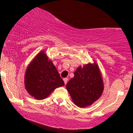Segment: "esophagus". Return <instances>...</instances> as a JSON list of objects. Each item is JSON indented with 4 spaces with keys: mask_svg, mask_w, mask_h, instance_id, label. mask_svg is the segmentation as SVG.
<instances>
[{
    "mask_svg": "<svg viewBox=\"0 0 133 133\" xmlns=\"http://www.w3.org/2000/svg\"><path fill=\"white\" fill-rule=\"evenodd\" d=\"M63 80H64V84H66L67 82H68V79L67 78V77H66V78H64Z\"/></svg>",
    "mask_w": 133,
    "mask_h": 133,
    "instance_id": "1",
    "label": "esophagus"
}]
</instances>
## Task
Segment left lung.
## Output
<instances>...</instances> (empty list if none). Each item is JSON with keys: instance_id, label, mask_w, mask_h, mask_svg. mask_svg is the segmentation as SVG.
I'll return each mask as SVG.
<instances>
[{"instance_id": "obj_1", "label": "left lung", "mask_w": 133, "mask_h": 133, "mask_svg": "<svg viewBox=\"0 0 133 133\" xmlns=\"http://www.w3.org/2000/svg\"><path fill=\"white\" fill-rule=\"evenodd\" d=\"M74 77L66 84L72 101L76 106L84 108L98 99L103 93V79L97 64L79 67Z\"/></svg>"}]
</instances>
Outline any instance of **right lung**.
Wrapping results in <instances>:
<instances>
[{
	"instance_id": "right-lung-1",
	"label": "right lung",
	"mask_w": 133,
	"mask_h": 133,
	"mask_svg": "<svg viewBox=\"0 0 133 133\" xmlns=\"http://www.w3.org/2000/svg\"><path fill=\"white\" fill-rule=\"evenodd\" d=\"M64 86L57 69L43 51L29 65L25 75L27 92L37 99H43L56 88Z\"/></svg>"
}]
</instances>
